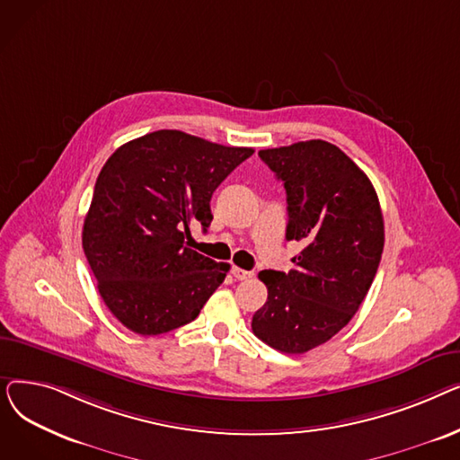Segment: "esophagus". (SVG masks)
Wrapping results in <instances>:
<instances>
[{"label": "esophagus", "instance_id": "obj_1", "mask_svg": "<svg viewBox=\"0 0 460 460\" xmlns=\"http://www.w3.org/2000/svg\"><path fill=\"white\" fill-rule=\"evenodd\" d=\"M231 274H233L234 279H238V281H244V279L253 278V272H248V270L238 269V267H233V269H231Z\"/></svg>", "mask_w": 460, "mask_h": 460}]
</instances>
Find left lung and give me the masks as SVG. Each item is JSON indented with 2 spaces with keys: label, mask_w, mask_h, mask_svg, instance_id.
Returning <instances> with one entry per match:
<instances>
[{
  "label": "left lung",
  "mask_w": 460,
  "mask_h": 460,
  "mask_svg": "<svg viewBox=\"0 0 460 460\" xmlns=\"http://www.w3.org/2000/svg\"><path fill=\"white\" fill-rule=\"evenodd\" d=\"M287 191L295 269L262 270L269 298L252 330L285 354H304L345 328L364 302L384 250V217L367 175L335 145L309 139L259 151Z\"/></svg>",
  "instance_id": "left-lung-1"
}]
</instances>
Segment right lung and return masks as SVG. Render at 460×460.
<instances>
[{
  "instance_id": "obj_1",
  "label": "right lung",
  "mask_w": 460,
  "mask_h": 460,
  "mask_svg": "<svg viewBox=\"0 0 460 460\" xmlns=\"http://www.w3.org/2000/svg\"><path fill=\"white\" fill-rule=\"evenodd\" d=\"M253 155L181 130L132 139L96 179L82 244L113 317L139 335L191 323L222 285L227 262L188 244L190 227L212 222L210 198Z\"/></svg>"
}]
</instances>
